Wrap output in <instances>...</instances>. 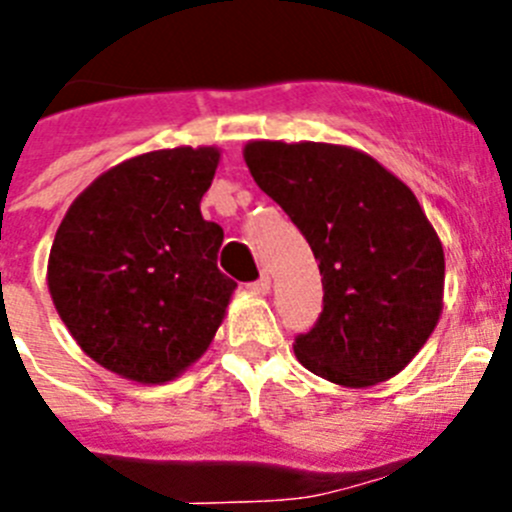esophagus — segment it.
Returning a JSON list of instances; mask_svg holds the SVG:
<instances>
[{
	"label": "esophagus",
	"mask_w": 512,
	"mask_h": 512,
	"mask_svg": "<svg viewBox=\"0 0 512 512\" xmlns=\"http://www.w3.org/2000/svg\"><path fill=\"white\" fill-rule=\"evenodd\" d=\"M270 285H272L270 275H267V272H262L260 278H257V280H255V283H252V285H250V288H252V290H255V293H257V295H267V293H270Z\"/></svg>",
	"instance_id": "obj_1"
}]
</instances>
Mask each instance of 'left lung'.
Wrapping results in <instances>:
<instances>
[{
	"label": "left lung",
	"instance_id": "obj_1",
	"mask_svg": "<svg viewBox=\"0 0 512 512\" xmlns=\"http://www.w3.org/2000/svg\"><path fill=\"white\" fill-rule=\"evenodd\" d=\"M257 186L303 232L323 275V310L295 338V356L333 384L399 374L442 313L444 252L404 181L333 143L252 141Z\"/></svg>",
	"mask_w": 512,
	"mask_h": 512
}]
</instances>
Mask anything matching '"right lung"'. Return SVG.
<instances>
[{
  "label": "right lung",
  "mask_w": 512,
  "mask_h": 512,
  "mask_svg": "<svg viewBox=\"0 0 512 512\" xmlns=\"http://www.w3.org/2000/svg\"><path fill=\"white\" fill-rule=\"evenodd\" d=\"M217 148H164L113 166L57 227L52 303L78 346L123 379L164 384L212 343L237 288L224 232L202 217Z\"/></svg>",
  "instance_id": "obj_1"
}]
</instances>
